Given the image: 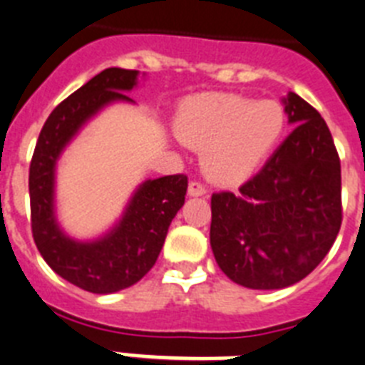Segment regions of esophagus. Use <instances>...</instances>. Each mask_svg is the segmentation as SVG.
<instances>
[{
    "instance_id": "1",
    "label": "esophagus",
    "mask_w": 365,
    "mask_h": 365,
    "mask_svg": "<svg viewBox=\"0 0 365 365\" xmlns=\"http://www.w3.org/2000/svg\"><path fill=\"white\" fill-rule=\"evenodd\" d=\"M187 195H189V196H204V195H207V189H205L202 183L191 182V183H189V189H187Z\"/></svg>"
}]
</instances>
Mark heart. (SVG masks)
Segmentation results:
<instances>
[{"mask_svg": "<svg viewBox=\"0 0 365 365\" xmlns=\"http://www.w3.org/2000/svg\"><path fill=\"white\" fill-rule=\"evenodd\" d=\"M287 128L277 101L240 95H198L183 106L178 135L204 150L202 167L220 185H239L270 156Z\"/></svg>", "mask_w": 365, "mask_h": 365, "instance_id": "heart-1", "label": "heart"}]
</instances>
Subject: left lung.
<instances>
[{"label": "left lung", "mask_w": 365, "mask_h": 365, "mask_svg": "<svg viewBox=\"0 0 365 365\" xmlns=\"http://www.w3.org/2000/svg\"><path fill=\"white\" fill-rule=\"evenodd\" d=\"M296 125L237 192L211 196V250L240 287L279 290L314 270L341 226L340 158L327 123L299 95L283 97Z\"/></svg>", "instance_id": "1"}]
</instances>
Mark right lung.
I'll list each match as a JSON object with an SVG mask.
<instances>
[{
	"instance_id": "obj_1",
	"label": "right lung",
	"mask_w": 365,
	"mask_h": 365,
	"mask_svg": "<svg viewBox=\"0 0 365 365\" xmlns=\"http://www.w3.org/2000/svg\"><path fill=\"white\" fill-rule=\"evenodd\" d=\"M139 71L108 68L51 112L29 169L31 226L38 252L53 272L93 294L132 287L150 270L187 192V176L145 180L132 192L119 220L90 240L68 235L56 218V165L88 123L113 103H130Z\"/></svg>"
}]
</instances>
